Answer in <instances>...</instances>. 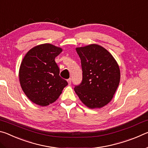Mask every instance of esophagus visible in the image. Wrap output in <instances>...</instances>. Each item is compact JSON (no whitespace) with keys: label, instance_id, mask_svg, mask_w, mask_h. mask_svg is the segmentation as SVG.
I'll return each mask as SVG.
<instances>
[{"label":"esophagus","instance_id":"34e87169","mask_svg":"<svg viewBox=\"0 0 148 148\" xmlns=\"http://www.w3.org/2000/svg\"><path fill=\"white\" fill-rule=\"evenodd\" d=\"M67 81H68L69 85H71V83H72V79L71 78L68 79V80H67Z\"/></svg>","mask_w":148,"mask_h":148}]
</instances>
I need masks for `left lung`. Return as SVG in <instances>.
Wrapping results in <instances>:
<instances>
[{
    "mask_svg": "<svg viewBox=\"0 0 148 148\" xmlns=\"http://www.w3.org/2000/svg\"><path fill=\"white\" fill-rule=\"evenodd\" d=\"M81 59L82 81L74 87L89 108H100L111 101L120 81V70L114 57L99 45L77 47Z\"/></svg>",
    "mask_w": 148,
    "mask_h": 148,
    "instance_id": "left-lung-1",
    "label": "left lung"
}]
</instances>
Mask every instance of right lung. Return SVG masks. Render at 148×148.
I'll return each instance as SVG.
<instances>
[{"mask_svg":"<svg viewBox=\"0 0 148 148\" xmlns=\"http://www.w3.org/2000/svg\"><path fill=\"white\" fill-rule=\"evenodd\" d=\"M62 52L61 47L50 44L34 47L21 62L19 77L26 96L36 104L46 106L59 98L68 83L59 76L55 58Z\"/></svg>","mask_w":148,"mask_h":148,"instance_id":"obj_1","label":"right lung"}]
</instances>
